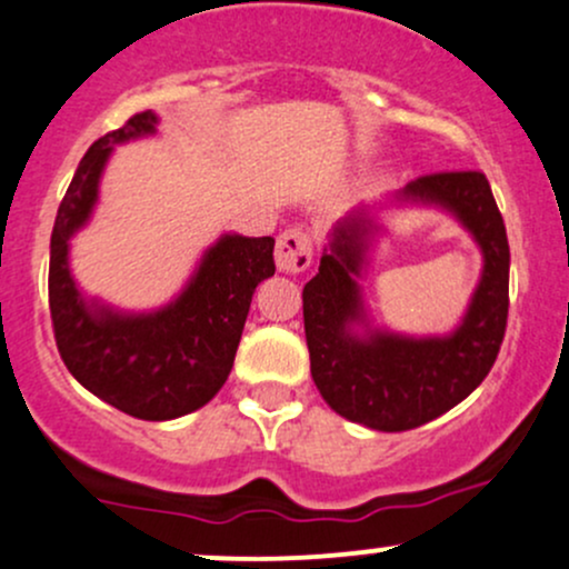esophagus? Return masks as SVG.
<instances>
[{"label": "esophagus", "instance_id": "esophagus-1", "mask_svg": "<svg viewBox=\"0 0 569 569\" xmlns=\"http://www.w3.org/2000/svg\"><path fill=\"white\" fill-rule=\"evenodd\" d=\"M274 261H278L280 272H305L313 261V242L305 229H286L278 237V246H274Z\"/></svg>", "mask_w": 569, "mask_h": 569}]
</instances>
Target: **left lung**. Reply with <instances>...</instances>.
<instances>
[{"label": "left lung", "mask_w": 569, "mask_h": 569, "mask_svg": "<svg viewBox=\"0 0 569 569\" xmlns=\"http://www.w3.org/2000/svg\"><path fill=\"white\" fill-rule=\"evenodd\" d=\"M397 199L448 210L478 242L483 272L451 335L380 332L367 323L356 283L378 232L376 221L370 210L359 208L335 223L318 274L302 291L310 376L335 413L378 432L416 429L470 397L495 367L508 327L510 248L486 174H423L410 180Z\"/></svg>", "instance_id": "obj_1"}]
</instances>
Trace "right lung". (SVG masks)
<instances>
[{
	"instance_id": "right-lung-1",
	"label": "right lung",
	"mask_w": 569,
	"mask_h": 569,
	"mask_svg": "<svg viewBox=\"0 0 569 569\" xmlns=\"http://www.w3.org/2000/svg\"><path fill=\"white\" fill-rule=\"evenodd\" d=\"M156 112H137L80 159L56 213L48 302L56 346L80 386L127 416L170 421L208 405L227 383L256 286L274 274V240L223 234L186 289L151 313H121L80 295L70 240L89 223L112 146L156 134Z\"/></svg>"
}]
</instances>
